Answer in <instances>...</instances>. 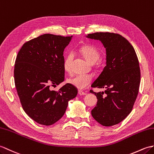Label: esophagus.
I'll use <instances>...</instances> for the list:
<instances>
[{"mask_svg": "<svg viewBox=\"0 0 154 154\" xmlns=\"http://www.w3.org/2000/svg\"><path fill=\"white\" fill-rule=\"evenodd\" d=\"M78 94H79L80 96H83V95H85L86 94V93L85 92H83V91H78Z\"/></svg>", "mask_w": 154, "mask_h": 154, "instance_id": "obj_1", "label": "esophagus"}]
</instances>
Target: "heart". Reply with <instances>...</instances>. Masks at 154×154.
I'll list each match as a JSON object with an SVG mask.
<instances>
[{
  "label": "heart",
  "mask_w": 154,
  "mask_h": 154,
  "mask_svg": "<svg viewBox=\"0 0 154 154\" xmlns=\"http://www.w3.org/2000/svg\"><path fill=\"white\" fill-rule=\"evenodd\" d=\"M81 54L85 60L91 63H94L99 60L100 54L95 47L90 45L84 46L80 49ZM73 59V55L68 54L63 62V68L65 71L69 72L71 70V63ZM92 80L91 75L79 74L68 79L69 83L79 89H83L90 84Z\"/></svg>",
  "instance_id": "1"
}]
</instances>
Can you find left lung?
Segmentation results:
<instances>
[{
    "mask_svg": "<svg viewBox=\"0 0 154 154\" xmlns=\"http://www.w3.org/2000/svg\"><path fill=\"white\" fill-rule=\"evenodd\" d=\"M86 37L101 41L106 51V66L91 85L106 91H90L98 99L91 114L103 126L115 125L131 112L138 93L140 70L137 54L130 42L119 34L97 32Z\"/></svg>",
    "mask_w": 154,
    "mask_h": 154,
    "instance_id": "8db88e82",
    "label": "left lung"
}]
</instances>
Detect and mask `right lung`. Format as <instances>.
<instances>
[{
	"mask_svg": "<svg viewBox=\"0 0 154 154\" xmlns=\"http://www.w3.org/2000/svg\"><path fill=\"white\" fill-rule=\"evenodd\" d=\"M71 37L44 34L23 44L14 66V82L22 108L37 123L51 125L62 117L68 102L75 98L77 88L64 81V49Z\"/></svg>",
	"mask_w": 154,
	"mask_h": 154,
	"instance_id": "right-lung-1",
	"label": "right lung"
}]
</instances>
